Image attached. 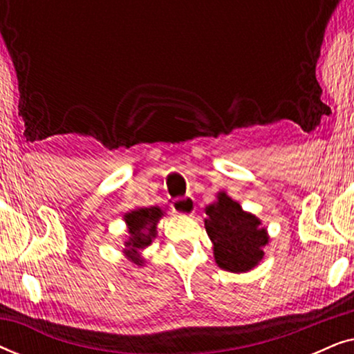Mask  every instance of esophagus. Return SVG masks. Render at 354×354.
Wrapping results in <instances>:
<instances>
[{"mask_svg": "<svg viewBox=\"0 0 354 354\" xmlns=\"http://www.w3.org/2000/svg\"><path fill=\"white\" fill-rule=\"evenodd\" d=\"M172 209L178 212V214H185V216H192L195 212V200L192 196H185V198H178V200L174 201Z\"/></svg>", "mask_w": 354, "mask_h": 354, "instance_id": "obj_1", "label": "esophagus"}]
</instances>
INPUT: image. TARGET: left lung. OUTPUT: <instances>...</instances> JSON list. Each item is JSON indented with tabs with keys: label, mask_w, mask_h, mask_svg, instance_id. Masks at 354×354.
<instances>
[{
	"label": "left lung",
	"mask_w": 354,
	"mask_h": 354,
	"mask_svg": "<svg viewBox=\"0 0 354 354\" xmlns=\"http://www.w3.org/2000/svg\"><path fill=\"white\" fill-rule=\"evenodd\" d=\"M206 216L205 227L221 269L239 274L259 264L269 236L258 217L241 209L225 192L217 193V201L206 206Z\"/></svg>",
	"instance_id": "8db88e82"
}]
</instances>
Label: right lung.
Returning <instances> with one entry per match:
<instances>
[{
  "mask_svg": "<svg viewBox=\"0 0 354 354\" xmlns=\"http://www.w3.org/2000/svg\"><path fill=\"white\" fill-rule=\"evenodd\" d=\"M162 216L164 212L158 206L138 207V209L130 211L124 216L129 229V239L125 241L124 253L132 263L138 266L143 264V259L140 258V251L151 245L153 240L156 239V225Z\"/></svg>",
  "mask_w": 354,
  "mask_h": 354,
  "instance_id": "1",
  "label": "right lung"
}]
</instances>
